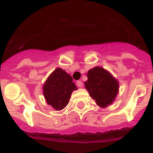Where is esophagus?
Here are the masks:
<instances>
[{
    "label": "esophagus",
    "instance_id": "34e87169",
    "mask_svg": "<svg viewBox=\"0 0 153 153\" xmlns=\"http://www.w3.org/2000/svg\"><path fill=\"white\" fill-rule=\"evenodd\" d=\"M76 84H77V86H79V87H82V86H83V83H82V81H77L76 82Z\"/></svg>",
    "mask_w": 153,
    "mask_h": 153
}]
</instances>
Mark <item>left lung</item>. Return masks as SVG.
<instances>
[{
	"label": "left lung",
	"mask_w": 153,
	"mask_h": 153,
	"mask_svg": "<svg viewBox=\"0 0 153 153\" xmlns=\"http://www.w3.org/2000/svg\"><path fill=\"white\" fill-rule=\"evenodd\" d=\"M85 88L98 105L105 108L113 103L118 94L119 84L110 73L101 67L89 70Z\"/></svg>",
	"instance_id": "8db88e82"
}]
</instances>
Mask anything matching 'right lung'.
Instances as JSON below:
<instances>
[{
    "label": "right lung",
    "instance_id": "obj_1",
    "mask_svg": "<svg viewBox=\"0 0 153 153\" xmlns=\"http://www.w3.org/2000/svg\"><path fill=\"white\" fill-rule=\"evenodd\" d=\"M77 90L73 79L61 68H56L47 79L43 93L47 103L56 110L67 106L72 92Z\"/></svg>",
    "mask_w": 153,
    "mask_h": 153
}]
</instances>
